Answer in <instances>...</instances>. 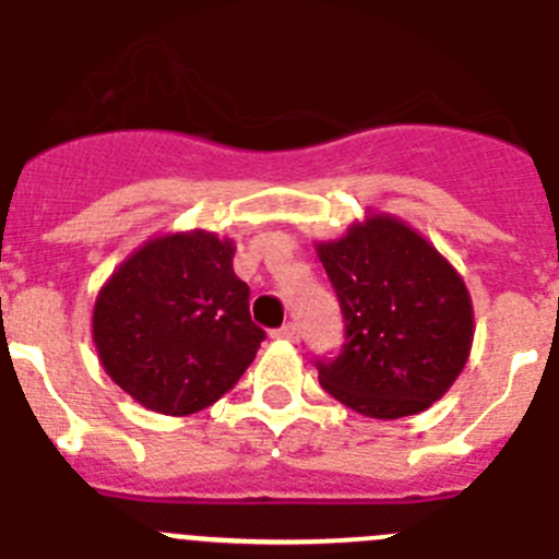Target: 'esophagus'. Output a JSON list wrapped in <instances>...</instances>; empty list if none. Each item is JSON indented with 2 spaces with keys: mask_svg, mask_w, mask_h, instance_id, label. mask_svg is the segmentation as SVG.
<instances>
[{
  "mask_svg": "<svg viewBox=\"0 0 559 559\" xmlns=\"http://www.w3.org/2000/svg\"><path fill=\"white\" fill-rule=\"evenodd\" d=\"M274 337H276V341L296 343V341H299V326H296V324H285L283 330H276V332H274Z\"/></svg>",
  "mask_w": 559,
  "mask_h": 559,
  "instance_id": "34e87169",
  "label": "esophagus"
}]
</instances>
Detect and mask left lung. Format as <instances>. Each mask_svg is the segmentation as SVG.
<instances>
[{
  "instance_id": "1",
  "label": "left lung",
  "mask_w": 559,
  "mask_h": 559,
  "mask_svg": "<svg viewBox=\"0 0 559 559\" xmlns=\"http://www.w3.org/2000/svg\"><path fill=\"white\" fill-rule=\"evenodd\" d=\"M316 254L346 324L341 355L319 362L324 391L382 421L432 407L474 343V305L460 271L418 229L377 210L341 238L316 240Z\"/></svg>"
}]
</instances>
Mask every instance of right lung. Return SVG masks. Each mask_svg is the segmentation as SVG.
<instances>
[{
    "label": "right lung",
    "instance_id": "right-lung-1",
    "mask_svg": "<svg viewBox=\"0 0 559 559\" xmlns=\"http://www.w3.org/2000/svg\"><path fill=\"white\" fill-rule=\"evenodd\" d=\"M235 240L207 229L143 240L107 276L91 335L102 368L141 407L191 416L249 368L265 332L233 271Z\"/></svg>",
    "mask_w": 559,
    "mask_h": 559
}]
</instances>
